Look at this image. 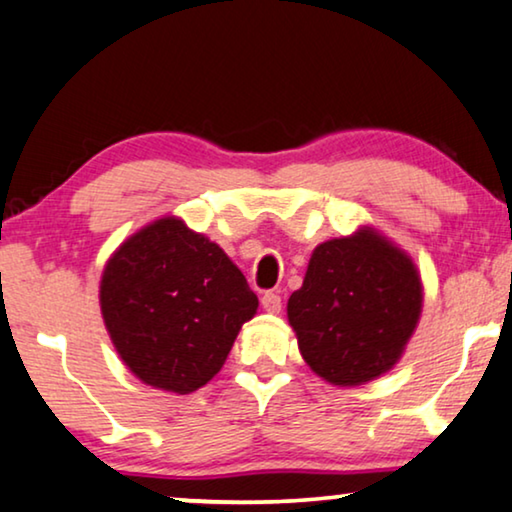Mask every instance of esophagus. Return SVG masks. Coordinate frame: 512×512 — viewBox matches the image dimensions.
I'll return each mask as SVG.
<instances>
[{"instance_id": "obj_1", "label": "esophagus", "mask_w": 512, "mask_h": 512, "mask_svg": "<svg viewBox=\"0 0 512 512\" xmlns=\"http://www.w3.org/2000/svg\"><path fill=\"white\" fill-rule=\"evenodd\" d=\"M262 306H264L266 313L278 315L280 308H283V299H280L278 292H266L262 297Z\"/></svg>"}]
</instances>
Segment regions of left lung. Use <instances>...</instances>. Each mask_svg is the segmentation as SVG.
Wrapping results in <instances>:
<instances>
[{
	"mask_svg": "<svg viewBox=\"0 0 512 512\" xmlns=\"http://www.w3.org/2000/svg\"><path fill=\"white\" fill-rule=\"evenodd\" d=\"M424 287L406 250L376 227L320 243L287 320L315 376L336 387L371 383L399 362L422 315Z\"/></svg>",
	"mask_w": 512,
	"mask_h": 512,
	"instance_id": "1",
	"label": "left lung"
}]
</instances>
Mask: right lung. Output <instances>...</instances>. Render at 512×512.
Segmentation results:
<instances>
[{"mask_svg": "<svg viewBox=\"0 0 512 512\" xmlns=\"http://www.w3.org/2000/svg\"><path fill=\"white\" fill-rule=\"evenodd\" d=\"M257 294L218 243L164 215L120 243L99 308L122 364L155 390L190 394L222 369Z\"/></svg>", "mask_w": 512, "mask_h": 512, "instance_id": "add662e5", "label": "right lung"}]
</instances>
